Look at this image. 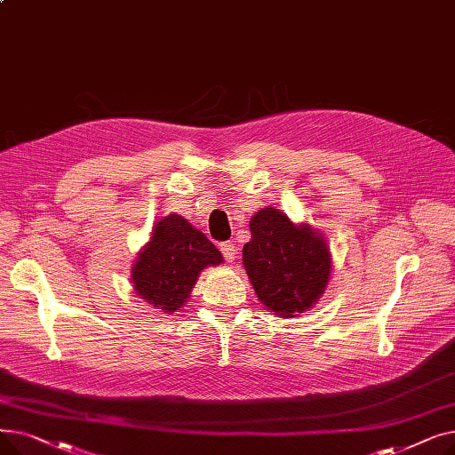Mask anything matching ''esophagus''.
I'll list each match as a JSON object with an SVG mask.
<instances>
[{"label":"esophagus","instance_id":"obj_1","mask_svg":"<svg viewBox=\"0 0 455 455\" xmlns=\"http://www.w3.org/2000/svg\"><path fill=\"white\" fill-rule=\"evenodd\" d=\"M220 249H221V252H223V256H225V259L227 261H234L235 259V247H234V243H230V242H227V243H221L220 245Z\"/></svg>","mask_w":455,"mask_h":455}]
</instances>
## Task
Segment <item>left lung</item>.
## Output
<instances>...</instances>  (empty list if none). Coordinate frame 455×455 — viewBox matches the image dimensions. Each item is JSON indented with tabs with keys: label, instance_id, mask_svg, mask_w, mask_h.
<instances>
[{
	"label": "left lung",
	"instance_id": "8db88e82",
	"mask_svg": "<svg viewBox=\"0 0 455 455\" xmlns=\"http://www.w3.org/2000/svg\"><path fill=\"white\" fill-rule=\"evenodd\" d=\"M243 267L258 300L291 319L314 307L326 291L331 254L326 237L309 223H293L278 208H261L251 221Z\"/></svg>",
	"mask_w": 455,
	"mask_h": 455
}]
</instances>
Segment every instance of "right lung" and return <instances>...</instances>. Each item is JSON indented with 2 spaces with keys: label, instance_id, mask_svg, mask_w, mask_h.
Segmentation results:
<instances>
[{
  "label": "right lung",
  "instance_id": "right-lung-1",
  "mask_svg": "<svg viewBox=\"0 0 455 455\" xmlns=\"http://www.w3.org/2000/svg\"><path fill=\"white\" fill-rule=\"evenodd\" d=\"M223 254L182 215L160 218L131 269L134 293L153 309L175 314L188 302L203 269L221 266Z\"/></svg>",
  "mask_w": 455,
  "mask_h": 455
}]
</instances>
